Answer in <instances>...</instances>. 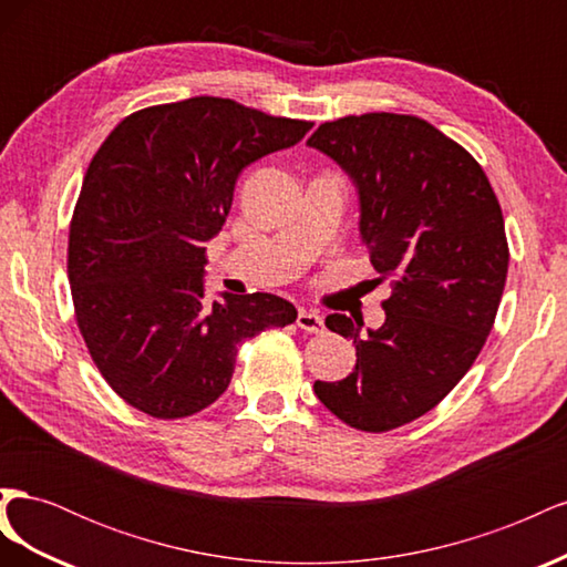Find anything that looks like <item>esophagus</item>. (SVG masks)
<instances>
[{
    "label": "esophagus",
    "instance_id": "esophagus-1",
    "mask_svg": "<svg viewBox=\"0 0 567 567\" xmlns=\"http://www.w3.org/2000/svg\"><path fill=\"white\" fill-rule=\"evenodd\" d=\"M298 326L307 333H321L323 331V317L315 310H300L298 312Z\"/></svg>",
    "mask_w": 567,
    "mask_h": 567
}]
</instances>
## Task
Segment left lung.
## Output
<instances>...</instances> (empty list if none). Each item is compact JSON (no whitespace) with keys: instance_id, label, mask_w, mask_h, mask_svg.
Wrapping results in <instances>:
<instances>
[{"instance_id":"1","label":"left lung","mask_w":567,"mask_h":567,"mask_svg":"<svg viewBox=\"0 0 567 567\" xmlns=\"http://www.w3.org/2000/svg\"><path fill=\"white\" fill-rule=\"evenodd\" d=\"M307 144L354 179L371 265L392 286L379 331L326 317L357 364L315 392L350 427L388 433L437 406L483 350L508 271L502 205L471 153L416 115H346Z\"/></svg>"}]
</instances>
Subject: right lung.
Listing matches in <instances>:
<instances>
[{"instance_id":"obj_1","label":"right lung","mask_w":567,"mask_h":567,"mask_svg":"<svg viewBox=\"0 0 567 567\" xmlns=\"http://www.w3.org/2000/svg\"><path fill=\"white\" fill-rule=\"evenodd\" d=\"M312 125L194 96L134 111L99 146L68 231V281L120 400L163 421L198 414L229 388L244 340L296 321L269 293L205 305L203 244L225 225L241 169Z\"/></svg>"}]
</instances>
